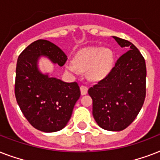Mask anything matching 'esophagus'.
<instances>
[{"label": "esophagus", "instance_id": "1", "mask_svg": "<svg viewBox=\"0 0 160 160\" xmlns=\"http://www.w3.org/2000/svg\"><path fill=\"white\" fill-rule=\"evenodd\" d=\"M88 92V88L85 85H81L80 86V93H81V95H86Z\"/></svg>", "mask_w": 160, "mask_h": 160}]
</instances>
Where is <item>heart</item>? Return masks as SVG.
Masks as SVG:
<instances>
[{"mask_svg":"<svg viewBox=\"0 0 160 160\" xmlns=\"http://www.w3.org/2000/svg\"><path fill=\"white\" fill-rule=\"evenodd\" d=\"M114 54L109 48L86 47L75 54L73 63H66L65 70L72 74L89 70L91 80H98L106 77L114 67Z\"/></svg>","mask_w":160,"mask_h":160,"instance_id":"obj_1","label":"heart"}]
</instances>
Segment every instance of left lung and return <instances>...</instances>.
I'll use <instances>...</instances> for the list:
<instances>
[{"mask_svg":"<svg viewBox=\"0 0 160 160\" xmlns=\"http://www.w3.org/2000/svg\"><path fill=\"white\" fill-rule=\"evenodd\" d=\"M127 50L105 79L90 88L93 116L102 129L121 131L140 111L146 94V65L143 55L129 41L112 36Z\"/></svg>","mask_w":160,"mask_h":160,"instance_id":"1","label":"left lung"}]
</instances>
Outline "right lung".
Wrapping results in <instances>:
<instances>
[{
    "label": "right lung",
    "mask_w": 160,
    "mask_h": 160,
    "mask_svg": "<svg viewBox=\"0 0 160 160\" xmlns=\"http://www.w3.org/2000/svg\"><path fill=\"white\" fill-rule=\"evenodd\" d=\"M41 56L60 66L67 60L64 51L51 41H34L17 60L15 95L29 123L38 130L51 133L67 124L80 90L76 82H64L41 72L38 67Z\"/></svg>",
    "instance_id": "obj_1"
}]
</instances>
